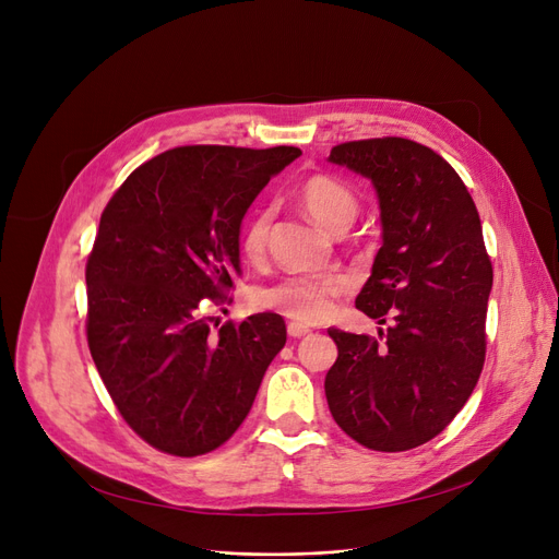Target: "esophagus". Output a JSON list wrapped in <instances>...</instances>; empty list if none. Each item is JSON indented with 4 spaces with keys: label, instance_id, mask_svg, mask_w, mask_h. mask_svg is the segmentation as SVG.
<instances>
[{
    "label": "esophagus",
    "instance_id": "obj_1",
    "mask_svg": "<svg viewBox=\"0 0 559 559\" xmlns=\"http://www.w3.org/2000/svg\"><path fill=\"white\" fill-rule=\"evenodd\" d=\"M288 337H294V340H300V337H305V334H309L311 330L307 328V325H302V323H296V321H292L288 323Z\"/></svg>",
    "mask_w": 559,
    "mask_h": 559
}]
</instances>
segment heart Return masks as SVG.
Listing matches in <instances>:
<instances>
[{"label": "heart", "instance_id": "obj_1", "mask_svg": "<svg viewBox=\"0 0 559 559\" xmlns=\"http://www.w3.org/2000/svg\"><path fill=\"white\" fill-rule=\"evenodd\" d=\"M300 206L330 231H344L350 227L360 199L355 190L332 174H309L300 178L296 190ZM273 211L259 206L240 231V254L259 263L267 250V236H271ZM350 280L340 273L319 275H288L280 282L263 286L254 294V305L261 309L277 311V314L294 319L296 323H319L328 319L342 296L348 294Z\"/></svg>", "mask_w": 559, "mask_h": 559}]
</instances>
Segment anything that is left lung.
<instances>
[{"mask_svg": "<svg viewBox=\"0 0 559 559\" xmlns=\"http://www.w3.org/2000/svg\"><path fill=\"white\" fill-rule=\"evenodd\" d=\"M330 160L378 192L383 248L355 307L390 328L378 340L328 330L340 350L328 406L362 448L406 452L448 427L479 381L493 265L471 192L433 148L371 138L332 146Z\"/></svg>", "mask_w": 559, "mask_h": 559, "instance_id": "1", "label": "left lung"}]
</instances>
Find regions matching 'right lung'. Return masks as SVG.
<instances>
[{
    "instance_id": "1",
    "label": "right lung",
    "mask_w": 559,
    "mask_h": 559,
    "mask_svg": "<svg viewBox=\"0 0 559 559\" xmlns=\"http://www.w3.org/2000/svg\"><path fill=\"white\" fill-rule=\"evenodd\" d=\"M298 155L176 146L132 171L100 215L84 271L86 342L117 411L158 452L225 444L286 344L280 314L211 325L202 307L231 302L242 215Z\"/></svg>"
}]
</instances>
